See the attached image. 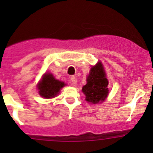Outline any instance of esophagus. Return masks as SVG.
Here are the masks:
<instances>
[{
	"mask_svg": "<svg viewBox=\"0 0 153 153\" xmlns=\"http://www.w3.org/2000/svg\"><path fill=\"white\" fill-rule=\"evenodd\" d=\"M71 84L72 86H75L77 84V78L75 76L71 77Z\"/></svg>",
	"mask_w": 153,
	"mask_h": 153,
	"instance_id": "1",
	"label": "esophagus"
}]
</instances>
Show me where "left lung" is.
I'll return each mask as SVG.
<instances>
[{"label": "left lung", "mask_w": 153, "mask_h": 153, "mask_svg": "<svg viewBox=\"0 0 153 153\" xmlns=\"http://www.w3.org/2000/svg\"><path fill=\"white\" fill-rule=\"evenodd\" d=\"M108 84L104 67L99 61L91 68L86 78V84L82 88L86 101L91 104H99L105 101L109 95Z\"/></svg>", "instance_id": "left-lung-1"}]
</instances>
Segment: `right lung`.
Returning <instances> with one entry per match:
<instances>
[{
  "label": "right lung",
  "instance_id": "1",
  "mask_svg": "<svg viewBox=\"0 0 153 153\" xmlns=\"http://www.w3.org/2000/svg\"><path fill=\"white\" fill-rule=\"evenodd\" d=\"M64 86H66L65 83L55 79L52 74L46 72L43 75L41 81L38 84L37 87L41 97L44 98H52L56 97Z\"/></svg>",
  "mask_w": 153,
  "mask_h": 153
}]
</instances>
